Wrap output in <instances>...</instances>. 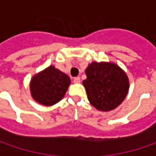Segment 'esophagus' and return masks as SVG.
<instances>
[{"instance_id": "1", "label": "esophagus", "mask_w": 156, "mask_h": 156, "mask_svg": "<svg viewBox=\"0 0 156 156\" xmlns=\"http://www.w3.org/2000/svg\"><path fill=\"white\" fill-rule=\"evenodd\" d=\"M81 82V78L80 77H75L74 78V83H80Z\"/></svg>"}]
</instances>
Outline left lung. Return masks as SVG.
<instances>
[{
  "mask_svg": "<svg viewBox=\"0 0 156 156\" xmlns=\"http://www.w3.org/2000/svg\"><path fill=\"white\" fill-rule=\"evenodd\" d=\"M87 79L82 81L87 99L101 111L113 110L126 98L129 82L126 73L116 64L95 62L86 69Z\"/></svg>",
  "mask_w": 156,
  "mask_h": 156,
  "instance_id": "1",
  "label": "left lung"
}]
</instances>
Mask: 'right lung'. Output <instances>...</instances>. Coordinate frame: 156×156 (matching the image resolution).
I'll list each match as a JSON object with an SVG mask.
<instances>
[{"instance_id":"right-lung-1","label":"right lung","mask_w":156,"mask_h":156,"mask_svg":"<svg viewBox=\"0 0 156 156\" xmlns=\"http://www.w3.org/2000/svg\"><path fill=\"white\" fill-rule=\"evenodd\" d=\"M70 82L68 75L51 65L31 79V95L40 104L52 106L62 99Z\"/></svg>"}]
</instances>
